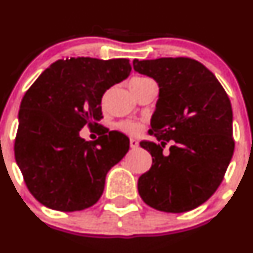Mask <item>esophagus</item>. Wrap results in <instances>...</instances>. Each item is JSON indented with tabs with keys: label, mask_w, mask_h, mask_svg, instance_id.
Instances as JSON below:
<instances>
[{
	"label": "esophagus",
	"mask_w": 253,
	"mask_h": 253,
	"mask_svg": "<svg viewBox=\"0 0 253 253\" xmlns=\"http://www.w3.org/2000/svg\"><path fill=\"white\" fill-rule=\"evenodd\" d=\"M129 147L137 148V147H138V141H137V139H134V138H131V139H129Z\"/></svg>",
	"instance_id": "34e87169"
}]
</instances>
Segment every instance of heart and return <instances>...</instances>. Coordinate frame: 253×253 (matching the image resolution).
Masks as SVG:
<instances>
[{
	"instance_id": "obj_1",
	"label": "heart",
	"mask_w": 253,
	"mask_h": 253,
	"mask_svg": "<svg viewBox=\"0 0 253 253\" xmlns=\"http://www.w3.org/2000/svg\"><path fill=\"white\" fill-rule=\"evenodd\" d=\"M149 82H152V79L145 77H134L129 82V88H139V86L144 85V84L149 83ZM119 127L128 134H137L142 129V125L136 121H122Z\"/></svg>"
}]
</instances>
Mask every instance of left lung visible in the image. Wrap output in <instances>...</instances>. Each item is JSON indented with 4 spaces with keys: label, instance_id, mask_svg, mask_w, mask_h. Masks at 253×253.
<instances>
[{
    "label": "left lung",
    "instance_id": "8db88e82",
    "mask_svg": "<svg viewBox=\"0 0 253 253\" xmlns=\"http://www.w3.org/2000/svg\"><path fill=\"white\" fill-rule=\"evenodd\" d=\"M133 68L159 86L148 131L157 142L139 143L153 159L138 178L139 196L158 211H192L215 192L233 157L230 100L215 76L192 58L133 60Z\"/></svg>",
    "mask_w": 253,
    "mask_h": 253
}]
</instances>
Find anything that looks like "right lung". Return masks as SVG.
I'll use <instances>...</instances> for the list:
<instances>
[{
    "mask_svg": "<svg viewBox=\"0 0 253 253\" xmlns=\"http://www.w3.org/2000/svg\"><path fill=\"white\" fill-rule=\"evenodd\" d=\"M126 58L58 60L25 93L18 114L17 165L28 190L42 205L61 211H82L101 197L109 170L129 148L112 131L85 142L79 131L101 119V98L131 73Z\"/></svg>",
    "mask_w": 253,
    "mask_h": 253,
    "instance_id": "obj_1",
    "label": "right lung"
}]
</instances>
